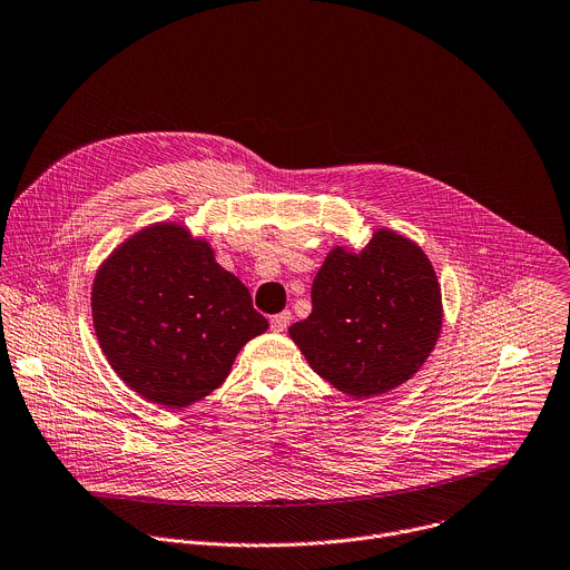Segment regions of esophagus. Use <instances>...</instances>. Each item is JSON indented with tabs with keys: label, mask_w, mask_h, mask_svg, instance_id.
Returning a JSON list of instances; mask_svg holds the SVG:
<instances>
[{
	"label": "esophagus",
	"mask_w": 570,
	"mask_h": 570,
	"mask_svg": "<svg viewBox=\"0 0 570 570\" xmlns=\"http://www.w3.org/2000/svg\"><path fill=\"white\" fill-rule=\"evenodd\" d=\"M289 322H292V312H278V314H274L272 317V331L274 333H283V331H287V326H289Z\"/></svg>",
	"instance_id": "obj_1"
}]
</instances>
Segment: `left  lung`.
<instances>
[{
  "instance_id": "obj_1",
  "label": "left lung",
  "mask_w": 570,
  "mask_h": 570,
  "mask_svg": "<svg viewBox=\"0 0 570 570\" xmlns=\"http://www.w3.org/2000/svg\"><path fill=\"white\" fill-rule=\"evenodd\" d=\"M441 317V289L421 246L377 228L360 253H328L312 283L309 317L289 326V337L324 381L371 399L421 368Z\"/></svg>"
}]
</instances>
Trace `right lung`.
<instances>
[{
    "label": "right lung",
    "mask_w": 570,
    "mask_h": 570,
    "mask_svg": "<svg viewBox=\"0 0 570 570\" xmlns=\"http://www.w3.org/2000/svg\"><path fill=\"white\" fill-rule=\"evenodd\" d=\"M92 322L115 373L167 410L217 390L239 348L269 328L210 244L167 222L126 239L99 267Z\"/></svg>",
    "instance_id": "right-lung-1"
}]
</instances>
